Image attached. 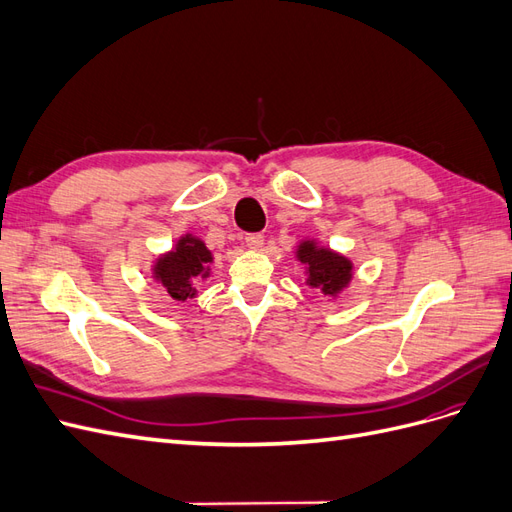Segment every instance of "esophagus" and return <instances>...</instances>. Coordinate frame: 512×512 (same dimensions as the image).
<instances>
[{
  "mask_svg": "<svg viewBox=\"0 0 512 512\" xmlns=\"http://www.w3.org/2000/svg\"><path fill=\"white\" fill-rule=\"evenodd\" d=\"M245 243H247V247H250V250H260L262 243H265V237H262L260 232H250V235L245 237Z\"/></svg>",
  "mask_w": 512,
  "mask_h": 512,
  "instance_id": "34e87169",
  "label": "esophagus"
}]
</instances>
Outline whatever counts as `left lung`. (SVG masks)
Here are the masks:
<instances>
[{
    "label": "left lung",
    "mask_w": 512,
    "mask_h": 512,
    "mask_svg": "<svg viewBox=\"0 0 512 512\" xmlns=\"http://www.w3.org/2000/svg\"><path fill=\"white\" fill-rule=\"evenodd\" d=\"M297 256L303 265H307V284L314 290L337 294L352 280L350 260L331 252L329 247H318L314 241H303Z\"/></svg>",
    "instance_id": "8db88e82"
}]
</instances>
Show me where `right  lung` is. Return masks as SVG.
<instances>
[{
  "label": "right lung",
  "mask_w": 512,
  "mask_h": 512,
  "mask_svg": "<svg viewBox=\"0 0 512 512\" xmlns=\"http://www.w3.org/2000/svg\"><path fill=\"white\" fill-rule=\"evenodd\" d=\"M211 252L200 239L185 235L179 239L177 250L162 256L158 260L153 275L162 284V288L177 301H185L196 294L194 282L198 277H209Z\"/></svg>",
  "instance_id": "obj_1"
}]
</instances>
